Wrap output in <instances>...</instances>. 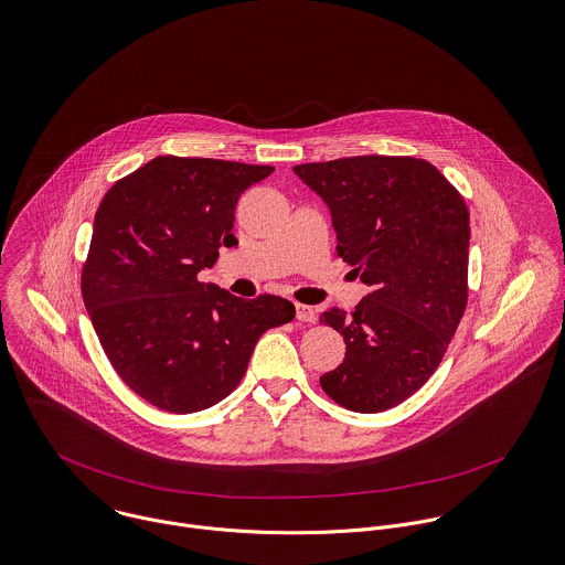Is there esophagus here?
<instances>
[{
  "mask_svg": "<svg viewBox=\"0 0 565 565\" xmlns=\"http://www.w3.org/2000/svg\"><path fill=\"white\" fill-rule=\"evenodd\" d=\"M295 308H297V319H299V321H303V323H315V319H317L315 308L303 306V303H295Z\"/></svg>",
  "mask_w": 565,
  "mask_h": 565,
  "instance_id": "obj_1",
  "label": "esophagus"
}]
</instances>
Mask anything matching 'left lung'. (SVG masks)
<instances>
[{"instance_id":"left-lung-1","label":"left lung","mask_w":565,"mask_h":565,"mask_svg":"<svg viewBox=\"0 0 565 565\" xmlns=\"http://www.w3.org/2000/svg\"><path fill=\"white\" fill-rule=\"evenodd\" d=\"M292 170L328 203L339 257L371 288L349 317L321 315L347 344L321 388L355 413L388 411L437 371L467 308V205L417 157L362 154Z\"/></svg>"}]
</instances>
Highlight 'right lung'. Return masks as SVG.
Listing matches in <instances>:
<instances>
[{
	"mask_svg": "<svg viewBox=\"0 0 565 565\" xmlns=\"http://www.w3.org/2000/svg\"><path fill=\"white\" fill-rule=\"evenodd\" d=\"M273 170L166 154L115 181L96 212L83 301L117 375L161 411L225 399L259 337L295 319L281 297L239 299L199 279L237 244L239 194Z\"/></svg>",
	"mask_w": 565,
	"mask_h": 565,
	"instance_id": "1",
	"label": "right lung"
}]
</instances>
